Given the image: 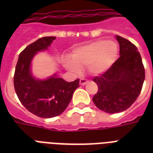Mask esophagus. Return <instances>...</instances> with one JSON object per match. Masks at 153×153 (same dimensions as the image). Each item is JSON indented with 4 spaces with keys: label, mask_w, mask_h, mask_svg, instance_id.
Masks as SVG:
<instances>
[{
    "label": "esophagus",
    "mask_w": 153,
    "mask_h": 153,
    "mask_svg": "<svg viewBox=\"0 0 153 153\" xmlns=\"http://www.w3.org/2000/svg\"><path fill=\"white\" fill-rule=\"evenodd\" d=\"M79 82H80V85L84 86V85H86V84L88 82V81H87L86 79H80V81H79Z\"/></svg>",
    "instance_id": "34e87169"
}]
</instances>
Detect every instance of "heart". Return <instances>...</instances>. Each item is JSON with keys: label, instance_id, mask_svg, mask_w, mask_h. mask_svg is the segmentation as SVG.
<instances>
[{"label": "heart", "instance_id": "obj_1", "mask_svg": "<svg viewBox=\"0 0 153 153\" xmlns=\"http://www.w3.org/2000/svg\"><path fill=\"white\" fill-rule=\"evenodd\" d=\"M117 54L118 46L115 42L99 39L74 49L71 59H64V66L74 74L80 73L81 67H87L91 74L99 75L113 66Z\"/></svg>", "mask_w": 153, "mask_h": 153}]
</instances>
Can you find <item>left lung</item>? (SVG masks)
<instances>
[{"mask_svg":"<svg viewBox=\"0 0 153 153\" xmlns=\"http://www.w3.org/2000/svg\"><path fill=\"white\" fill-rule=\"evenodd\" d=\"M116 39L120 45V57L106 72L93 79L98 87L94 103L108 114L129 108L140 94L145 77L137 47L123 37L116 36Z\"/></svg>","mask_w":153,"mask_h":153,"instance_id":"left-lung-1","label":"left lung"}]
</instances>
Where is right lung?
Returning a JSON list of instances; mask_svg holds the SVG:
<instances>
[{"instance_id": "add662e5", "label": "right lung", "mask_w": 153, "mask_h": 153, "mask_svg": "<svg viewBox=\"0 0 153 153\" xmlns=\"http://www.w3.org/2000/svg\"><path fill=\"white\" fill-rule=\"evenodd\" d=\"M56 37L46 36L29 44L19 55L14 74V88L19 100L32 114L43 118L59 115L67 109L79 79L66 82L56 73L48 79L33 76L32 61L39 51L48 49Z\"/></svg>"}]
</instances>
